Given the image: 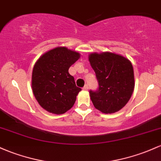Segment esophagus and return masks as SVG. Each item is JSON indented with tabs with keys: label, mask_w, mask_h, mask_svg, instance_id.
Returning <instances> with one entry per match:
<instances>
[{
	"label": "esophagus",
	"mask_w": 161,
	"mask_h": 161,
	"mask_svg": "<svg viewBox=\"0 0 161 161\" xmlns=\"http://www.w3.org/2000/svg\"><path fill=\"white\" fill-rule=\"evenodd\" d=\"M82 89L85 90V91H87V90H89V86H88L87 84L85 85V86L83 88H82Z\"/></svg>",
	"instance_id": "obj_1"
}]
</instances>
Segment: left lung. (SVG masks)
<instances>
[{"label": "left lung", "mask_w": 161, "mask_h": 161, "mask_svg": "<svg viewBox=\"0 0 161 161\" xmlns=\"http://www.w3.org/2000/svg\"><path fill=\"white\" fill-rule=\"evenodd\" d=\"M89 60L98 82L96 91H89L95 108L105 114L118 112L128 103L135 89L131 63L121 55L109 52L93 53Z\"/></svg>", "instance_id": "8db88e82"}]
</instances>
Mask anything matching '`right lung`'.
Returning <instances> with one entry per match:
<instances>
[{
  "mask_svg": "<svg viewBox=\"0 0 161 161\" xmlns=\"http://www.w3.org/2000/svg\"><path fill=\"white\" fill-rule=\"evenodd\" d=\"M80 54L66 47H56L40 56L33 66L32 89L38 103L47 112L60 114L73 106L80 88L69 69Z\"/></svg>",
  "mask_w": 161,
  "mask_h": 161,
  "instance_id": "add662e5",
  "label": "right lung"
}]
</instances>
